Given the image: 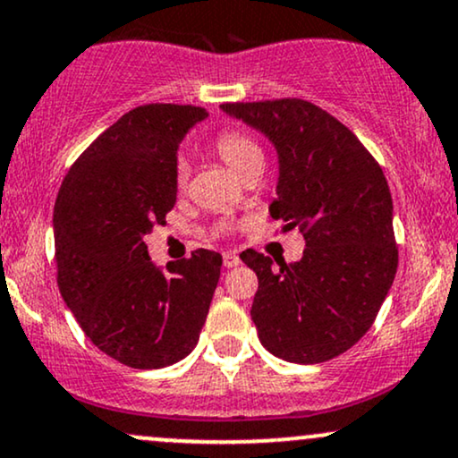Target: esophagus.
<instances>
[{"mask_svg":"<svg viewBox=\"0 0 458 458\" xmlns=\"http://www.w3.org/2000/svg\"><path fill=\"white\" fill-rule=\"evenodd\" d=\"M241 265V259L236 254H233V251H225L224 254V267L225 269H234V267Z\"/></svg>","mask_w":458,"mask_h":458,"instance_id":"34e87169","label":"esophagus"}]
</instances>
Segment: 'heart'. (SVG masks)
Masks as SVG:
<instances>
[{
  "instance_id": "obj_1",
  "label": "heart",
  "mask_w": 458,
  "mask_h": 458,
  "mask_svg": "<svg viewBox=\"0 0 458 458\" xmlns=\"http://www.w3.org/2000/svg\"><path fill=\"white\" fill-rule=\"evenodd\" d=\"M215 150L217 155L222 157V161L230 170L234 172L236 176L245 170L250 163L262 159V150L260 146L256 144L254 140L247 138L245 133L241 131H224L217 140H215ZM189 178V170L185 161H178L176 165V187L182 189L187 185Z\"/></svg>"
}]
</instances>
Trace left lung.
Instances as JSON below:
<instances>
[{
  "label": "left lung",
  "mask_w": 458,
  "mask_h": 458,
  "mask_svg": "<svg viewBox=\"0 0 458 458\" xmlns=\"http://www.w3.org/2000/svg\"><path fill=\"white\" fill-rule=\"evenodd\" d=\"M222 109L273 144L280 176L269 213L284 233L306 239L301 260L291 265L254 250L241 254L259 276L250 314L260 343L293 364L334 360L370 329L396 276L383 170L353 131L301 98Z\"/></svg>",
  "instance_id": "8db88e82"
}]
</instances>
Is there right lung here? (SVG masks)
Returning <instances> with one entry per match:
<instances>
[{"mask_svg":"<svg viewBox=\"0 0 458 458\" xmlns=\"http://www.w3.org/2000/svg\"><path fill=\"white\" fill-rule=\"evenodd\" d=\"M193 105L131 109L88 146L54 208L57 286L94 346L120 364L152 370L198 344L222 256L196 250L165 271L144 236L176 204L178 144L207 118Z\"/></svg>","mask_w":458,"mask_h":458,"instance_id":"obj_1","label":"right lung"}]
</instances>
